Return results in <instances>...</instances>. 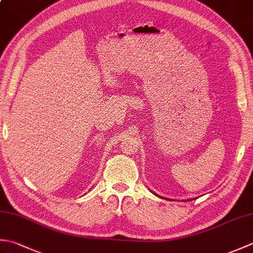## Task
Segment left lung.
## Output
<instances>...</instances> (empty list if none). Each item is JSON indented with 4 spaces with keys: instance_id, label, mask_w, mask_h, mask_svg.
<instances>
[{
    "instance_id": "8db88e82",
    "label": "left lung",
    "mask_w": 253,
    "mask_h": 253,
    "mask_svg": "<svg viewBox=\"0 0 253 253\" xmlns=\"http://www.w3.org/2000/svg\"><path fill=\"white\" fill-rule=\"evenodd\" d=\"M151 192H152V193H154L153 191H151ZM154 195H155V196H158V195H157V193H154ZM158 197H160V196H158ZM160 198H163V197H160ZM163 199H166V198H163ZM189 201H190V199H189Z\"/></svg>"
}]
</instances>
